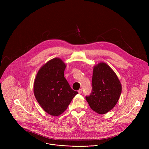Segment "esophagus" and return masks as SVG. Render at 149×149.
<instances>
[{"label": "esophagus", "instance_id": "1", "mask_svg": "<svg viewBox=\"0 0 149 149\" xmlns=\"http://www.w3.org/2000/svg\"><path fill=\"white\" fill-rule=\"evenodd\" d=\"M82 92H83L82 89H80L79 91H78V92H79V93H80V94H81V93H82Z\"/></svg>", "mask_w": 149, "mask_h": 149}]
</instances>
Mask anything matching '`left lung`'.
<instances>
[{
    "mask_svg": "<svg viewBox=\"0 0 149 149\" xmlns=\"http://www.w3.org/2000/svg\"><path fill=\"white\" fill-rule=\"evenodd\" d=\"M92 90L86 99L90 107L99 114H104L115 107L120 98L122 87L118 77L105 63L93 67Z\"/></svg>",
    "mask_w": 149,
    "mask_h": 149,
    "instance_id": "1",
    "label": "left lung"
}]
</instances>
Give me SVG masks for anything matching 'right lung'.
<instances>
[{"mask_svg":"<svg viewBox=\"0 0 149 149\" xmlns=\"http://www.w3.org/2000/svg\"><path fill=\"white\" fill-rule=\"evenodd\" d=\"M66 65L60 58H53L38 71L34 93L43 110L52 116L64 112L78 92L72 90L64 77Z\"/></svg>","mask_w":149,"mask_h":149,"instance_id":"add662e5","label":"right lung"}]
</instances>
